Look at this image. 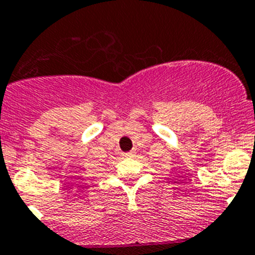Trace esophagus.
<instances>
[{
    "label": "esophagus",
    "mask_w": 255,
    "mask_h": 255,
    "mask_svg": "<svg viewBox=\"0 0 255 255\" xmlns=\"http://www.w3.org/2000/svg\"><path fill=\"white\" fill-rule=\"evenodd\" d=\"M133 152H128V153H123V156L125 157H128V156H132Z\"/></svg>",
    "instance_id": "34e87169"
}]
</instances>
